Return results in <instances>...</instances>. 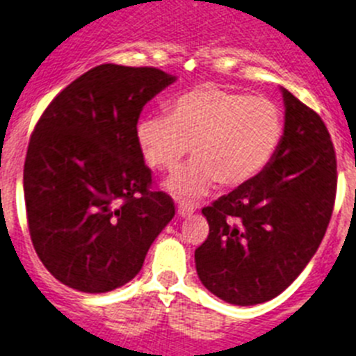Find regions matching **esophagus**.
<instances>
[{"label":"esophagus","instance_id":"esophagus-1","mask_svg":"<svg viewBox=\"0 0 356 356\" xmlns=\"http://www.w3.org/2000/svg\"><path fill=\"white\" fill-rule=\"evenodd\" d=\"M194 204H191V203H180L178 204V215H180V217H191L192 213H194Z\"/></svg>","mask_w":356,"mask_h":356}]
</instances>
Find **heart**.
I'll use <instances>...</instances> for the list:
<instances>
[{
	"label": "heart",
	"mask_w": 356,
	"mask_h": 356,
	"mask_svg": "<svg viewBox=\"0 0 356 356\" xmlns=\"http://www.w3.org/2000/svg\"><path fill=\"white\" fill-rule=\"evenodd\" d=\"M284 136L275 102L203 84L169 102V114L153 113L136 127L139 149L152 168L172 171L188 155L195 161L176 171L165 188L180 200H195L218 181L240 187L272 162Z\"/></svg>",
	"instance_id": "1"
}]
</instances>
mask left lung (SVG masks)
Segmentation results:
<instances>
[{"mask_svg": "<svg viewBox=\"0 0 356 356\" xmlns=\"http://www.w3.org/2000/svg\"><path fill=\"white\" fill-rule=\"evenodd\" d=\"M284 136L256 178L203 208L210 233L195 249L208 291L233 305L275 298L307 266L327 233L337 161L321 116L282 88Z\"/></svg>", "mask_w": 356, "mask_h": 356, "instance_id": "1", "label": "left lung"}]
</instances>
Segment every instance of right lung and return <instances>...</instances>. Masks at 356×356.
<instances>
[{"mask_svg": "<svg viewBox=\"0 0 356 356\" xmlns=\"http://www.w3.org/2000/svg\"><path fill=\"white\" fill-rule=\"evenodd\" d=\"M175 83L153 67L99 65L42 113L24 162V201L35 250L60 282L107 293L138 275L175 217L152 188L136 127L146 102Z\"/></svg>", "mask_w": 356, "mask_h": 356, "instance_id": "1", "label": "right lung"}]
</instances>
